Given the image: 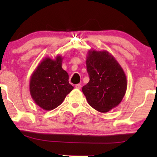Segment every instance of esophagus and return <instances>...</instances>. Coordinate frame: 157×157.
<instances>
[{
	"label": "esophagus",
	"instance_id": "esophagus-1",
	"mask_svg": "<svg viewBox=\"0 0 157 157\" xmlns=\"http://www.w3.org/2000/svg\"><path fill=\"white\" fill-rule=\"evenodd\" d=\"M75 88H76V89H80L81 88V85L80 84H77L76 86H75Z\"/></svg>",
	"mask_w": 157,
	"mask_h": 157
}]
</instances>
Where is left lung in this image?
Returning a JSON list of instances; mask_svg holds the SVG:
<instances>
[{"label": "left lung", "instance_id": "obj_1", "mask_svg": "<svg viewBox=\"0 0 157 157\" xmlns=\"http://www.w3.org/2000/svg\"><path fill=\"white\" fill-rule=\"evenodd\" d=\"M90 80L82 91L93 109L106 113L117 107L127 89L126 75L109 52L90 49L86 57Z\"/></svg>", "mask_w": 157, "mask_h": 157}]
</instances>
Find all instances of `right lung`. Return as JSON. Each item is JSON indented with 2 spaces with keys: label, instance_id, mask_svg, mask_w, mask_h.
<instances>
[{
  "label": "right lung",
  "instance_id": "1",
  "mask_svg": "<svg viewBox=\"0 0 157 157\" xmlns=\"http://www.w3.org/2000/svg\"><path fill=\"white\" fill-rule=\"evenodd\" d=\"M63 57L45 58L32 73L29 81L32 98L41 109L51 111L63 102L74 87L68 82V75L62 68Z\"/></svg>",
  "mask_w": 157,
  "mask_h": 157
}]
</instances>
